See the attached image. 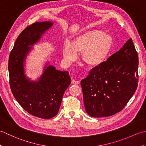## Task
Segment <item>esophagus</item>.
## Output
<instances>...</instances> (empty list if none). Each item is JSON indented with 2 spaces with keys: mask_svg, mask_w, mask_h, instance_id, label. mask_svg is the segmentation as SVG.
<instances>
[{
  "mask_svg": "<svg viewBox=\"0 0 146 146\" xmlns=\"http://www.w3.org/2000/svg\"><path fill=\"white\" fill-rule=\"evenodd\" d=\"M72 83L74 85H78L80 83V81H77V80H72Z\"/></svg>",
  "mask_w": 146,
  "mask_h": 146,
  "instance_id": "obj_1",
  "label": "esophagus"
}]
</instances>
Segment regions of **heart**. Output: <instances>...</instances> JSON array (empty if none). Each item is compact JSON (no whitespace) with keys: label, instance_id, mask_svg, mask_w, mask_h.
Returning <instances> with one entry per match:
<instances>
[{"label":"heart","instance_id":"obj_1","mask_svg":"<svg viewBox=\"0 0 146 146\" xmlns=\"http://www.w3.org/2000/svg\"><path fill=\"white\" fill-rule=\"evenodd\" d=\"M113 38L100 29L86 31L76 36L70 44L65 42L62 48L64 64H70L76 60L81 52L82 61L90 66H98L107 60L112 49Z\"/></svg>","mask_w":146,"mask_h":146}]
</instances>
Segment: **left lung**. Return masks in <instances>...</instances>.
<instances>
[{
  "label": "left lung",
  "mask_w": 146,
  "mask_h": 146,
  "mask_svg": "<svg viewBox=\"0 0 146 146\" xmlns=\"http://www.w3.org/2000/svg\"><path fill=\"white\" fill-rule=\"evenodd\" d=\"M138 64L137 52L131 38L103 64L92 68L81 81L89 115L108 117L124 108L137 87Z\"/></svg>",
  "instance_id": "1"
}]
</instances>
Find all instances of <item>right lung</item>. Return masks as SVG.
<instances>
[{
	"label": "right lung",
	"mask_w": 146,
	"mask_h": 146,
	"mask_svg": "<svg viewBox=\"0 0 146 146\" xmlns=\"http://www.w3.org/2000/svg\"><path fill=\"white\" fill-rule=\"evenodd\" d=\"M53 25L50 21L37 22L27 26L15 42L9 58L8 69L12 94L21 106L33 115L49 119L57 115L71 78L68 71L56 69L46 63L36 81L27 78L24 62L29 51L41 36Z\"/></svg>",
	"instance_id": "right-lung-1"
}]
</instances>
